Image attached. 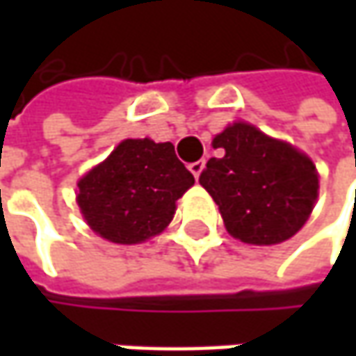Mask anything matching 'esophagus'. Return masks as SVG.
<instances>
[{
    "label": "esophagus",
    "mask_w": 356,
    "mask_h": 356,
    "mask_svg": "<svg viewBox=\"0 0 356 356\" xmlns=\"http://www.w3.org/2000/svg\"><path fill=\"white\" fill-rule=\"evenodd\" d=\"M204 166H206V160L202 158V160H196V162H192V164H190L188 168H190V172L194 174V178H198L200 172L204 170Z\"/></svg>",
    "instance_id": "esophagus-1"
}]
</instances>
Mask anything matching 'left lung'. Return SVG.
I'll use <instances>...</instances> for the list:
<instances>
[{"label":"left lung","mask_w":356,"mask_h":356,"mask_svg":"<svg viewBox=\"0 0 356 356\" xmlns=\"http://www.w3.org/2000/svg\"><path fill=\"white\" fill-rule=\"evenodd\" d=\"M212 144L222 154L208 160L200 184L218 204L227 232L255 245L295 236L317 200L313 162L245 122L227 127Z\"/></svg>","instance_id":"1"}]
</instances>
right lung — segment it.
<instances>
[{"mask_svg":"<svg viewBox=\"0 0 356 356\" xmlns=\"http://www.w3.org/2000/svg\"><path fill=\"white\" fill-rule=\"evenodd\" d=\"M194 184L172 143L129 138L79 182V208L99 236L140 243L170 224L176 200Z\"/></svg>","mask_w":356,"mask_h":356,"instance_id":"obj_1","label":"right lung"}]
</instances>
